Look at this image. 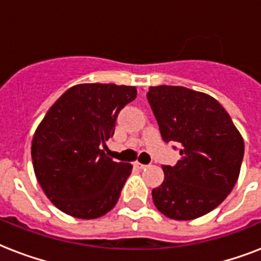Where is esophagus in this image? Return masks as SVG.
<instances>
[{"label": "esophagus", "mask_w": 261, "mask_h": 261, "mask_svg": "<svg viewBox=\"0 0 261 261\" xmlns=\"http://www.w3.org/2000/svg\"><path fill=\"white\" fill-rule=\"evenodd\" d=\"M134 167L138 168V169H145V168H146L147 165H145V164H141V163H138V161H137V163L134 164Z\"/></svg>", "instance_id": "esophagus-1"}]
</instances>
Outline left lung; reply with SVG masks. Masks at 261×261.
<instances>
[{
  "label": "left lung",
  "instance_id": "1",
  "mask_svg": "<svg viewBox=\"0 0 261 261\" xmlns=\"http://www.w3.org/2000/svg\"><path fill=\"white\" fill-rule=\"evenodd\" d=\"M147 100L165 142L180 145L174 167L164 165L163 184L151 191L160 213L174 221L203 217L226 199L239 180L244 139L210 94L184 87H150Z\"/></svg>",
  "mask_w": 261,
  "mask_h": 261
}]
</instances>
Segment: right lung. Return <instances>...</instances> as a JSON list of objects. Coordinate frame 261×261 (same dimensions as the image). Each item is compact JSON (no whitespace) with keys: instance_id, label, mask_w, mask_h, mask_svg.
I'll return each mask as SVG.
<instances>
[{"instance_id":"add662e5","label":"right lung","mask_w":261,"mask_h":261,"mask_svg":"<svg viewBox=\"0 0 261 261\" xmlns=\"http://www.w3.org/2000/svg\"><path fill=\"white\" fill-rule=\"evenodd\" d=\"M135 97V87L79 84L39 123L31 146L35 176L65 214L96 219L115 207L133 165L112 161L100 145L114 135L118 114Z\"/></svg>"}]
</instances>
